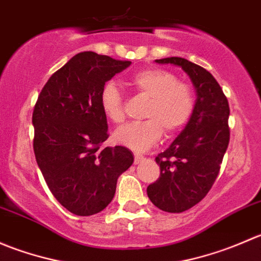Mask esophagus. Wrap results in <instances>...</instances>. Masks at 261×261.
Returning a JSON list of instances; mask_svg holds the SVG:
<instances>
[{"instance_id":"34e87169","label":"esophagus","mask_w":261,"mask_h":261,"mask_svg":"<svg viewBox=\"0 0 261 261\" xmlns=\"http://www.w3.org/2000/svg\"><path fill=\"white\" fill-rule=\"evenodd\" d=\"M143 159H144V155L139 154V152H135V154H134V163H135V164H139Z\"/></svg>"}]
</instances>
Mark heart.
<instances>
[{"mask_svg":"<svg viewBox=\"0 0 261 261\" xmlns=\"http://www.w3.org/2000/svg\"><path fill=\"white\" fill-rule=\"evenodd\" d=\"M130 84L138 94L149 98L143 117L145 121L128 123L115 133L116 143L135 151L154 146L162 138H172L180 131L196 107L192 86L178 80L174 73L159 68H149L135 73ZM106 118L120 125L125 121V97L114 82H107L99 96Z\"/></svg>","mask_w":261,"mask_h":261,"instance_id":"obj_1","label":"heart"}]
</instances>
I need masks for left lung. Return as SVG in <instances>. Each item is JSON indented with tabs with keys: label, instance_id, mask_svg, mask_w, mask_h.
I'll list each match as a JSON object with an SVG mask.
<instances>
[{
	"label": "left lung",
	"instance_id": "left-lung-1",
	"mask_svg": "<svg viewBox=\"0 0 261 261\" xmlns=\"http://www.w3.org/2000/svg\"><path fill=\"white\" fill-rule=\"evenodd\" d=\"M155 62L183 68L197 92L193 115L169 149L156 155L160 175L146 189L158 208L179 213L199 203L217 179L230 141V107L218 82L204 68L178 57Z\"/></svg>",
	"mask_w": 261,
	"mask_h": 261
}]
</instances>
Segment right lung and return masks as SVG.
<instances>
[{"mask_svg":"<svg viewBox=\"0 0 261 261\" xmlns=\"http://www.w3.org/2000/svg\"><path fill=\"white\" fill-rule=\"evenodd\" d=\"M130 64L93 51L78 53L53 73L34 107L36 163L53 196L77 216L106 208L117 178L134 162L127 147L103 146L109 126L99 102L106 82Z\"/></svg>","mask_w":261,"mask_h":261,"instance_id":"1","label":"right lung"}]
</instances>
